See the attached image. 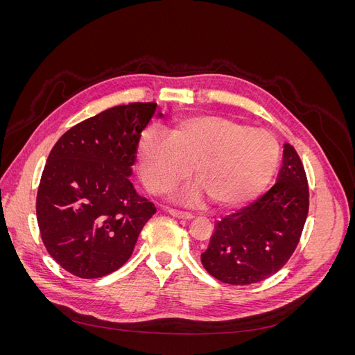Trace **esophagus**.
<instances>
[{
  "label": "esophagus",
  "instance_id": "esophagus-1",
  "mask_svg": "<svg viewBox=\"0 0 355 355\" xmlns=\"http://www.w3.org/2000/svg\"><path fill=\"white\" fill-rule=\"evenodd\" d=\"M168 213L171 214V216H175L178 219H192V218H194V216H192V213L179 210V209H170Z\"/></svg>",
  "mask_w": 355,
  "mask_h": 355
}]
</instances>
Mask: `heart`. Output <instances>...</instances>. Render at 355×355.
<instances>
[{
    "label": "heart",
    "mask_w": 355,
    "mask_h": 355,
    "mask_svg": "<svg viewBox=\"0 0 355 355\" xmlns=\"http://www.w3.org/2000/svg\"><path fill=\"white\" fill-rule=\"evenodd\" d=\"M280 164V145L263 128H252L223 116L180 123L168 139L144 132L137 141V166L153 194H167L189 167L199 184L180 200L197 202L202 189L219 207H234L257 197L270 185Z\"/></svg>",
    "instance_id": "obj_1"
}]
</instances>
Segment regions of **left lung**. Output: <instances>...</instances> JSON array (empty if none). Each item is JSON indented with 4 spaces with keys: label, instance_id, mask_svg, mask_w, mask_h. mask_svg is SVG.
Listing matches in <instances>:
<instances>
[{
    "label": "left lung",
    "instance_id": "obj_1",
    "mask_svg": "<svg viewBox=\"0 0 355 355\" xmlns=\"http://www.w3.org/2000/svg\"><path fill=\"white\" fill-rule=\"evenodd\" d=\"M309 209L305 168L296 149L286 144L275 185L259 200L214 225L206 271L235 286L259 283L287 263L302 235Z\"/></svg>",
    "mask_w": 355,
    "mask_h": 355
}]
</instances>
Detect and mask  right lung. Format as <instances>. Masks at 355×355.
<instances>
[{"mask_svg": "<svg viewBox=\"0 0 355 355\" xmlns=\"http://www.w3.org/2000/svg\"><path fill=\"white\" fill-rule=\"evenodd\" d=\"M154 102L118 105L71 127L53 146L37 192L49 254L80 278H99L132 256L154 202L135 191L137 141Z\"/></svg>", "mask_w": 355, "mask_h": 355, "instance_id": "1", "label": "right lung"}]
</instances>
